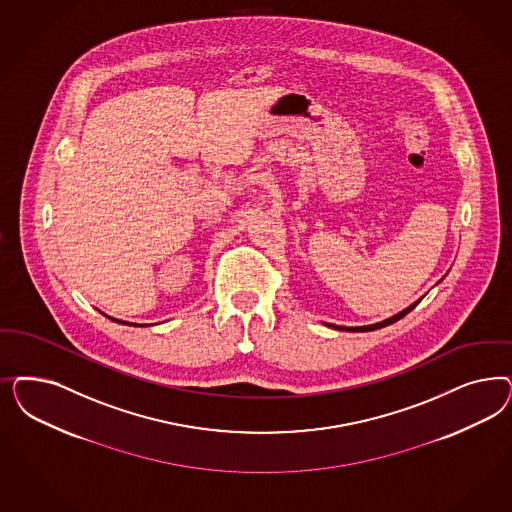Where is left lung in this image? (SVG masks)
<instances>
[{
  "instance_id": "left-lung-1",
  "label": "left lung",
  "mask_w": 512,
  "mask_h": 512,
  "mask_svg": "<svg viewBox=\"0 0 512 512\" xmlns=\"http://www.w3.org/2000/svg\"><path fill=\"white\" fill-rule=\"evenodd\" d=\"M420 301V299H418ZM418 301L416 303H413L411 307H407V309H403L401 313L394 314L392 318H386V320H382V322H379V324H371V326H356V328H348V326H335V324H328L330 328H333V330H343V331H373V330H380V328H384V326H390V324H394V322H397L399 318H403L405 314L411 313L413 311L414 307L418 305Z\"/></svg>"
}]
</instances>
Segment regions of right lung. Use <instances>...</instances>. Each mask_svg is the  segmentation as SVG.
I'll return each mask as SVG.
<instances>
[{
  "instance_id": "add662e5",
  "label": "right lung",
  "mask_w": 512,
  "mask_h": 512,
  "mask_svg": "<svg viewBox=\"0 0 512 512\" xmlns=\"http://www.w3.org/2000/svg\"><path fill=\"white\" fill-rule=\"evenodd\" d=\"M111 320H115V318H111ZM115 322H120V320H115ZM122 324H128V322H122ZM133 326H135V324H133ZM141 326H143V324H141Z\"/></svg>"
}]
</instances>
